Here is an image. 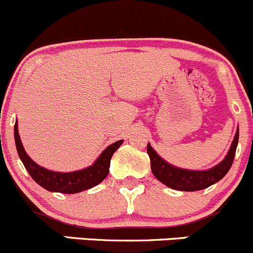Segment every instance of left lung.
<instances>
[{
	"mask_svg": "<svg viewBox=\"0 0 253 253\" xmlns=\"http://www.w3.org/2000/svg\"><path fill=\"white\" fill-rule=\"evenodd\" d=\"M237 142H239V129L236 131L230 149L223 162H220L211 169L203 170V171L180 169V168L169 164L157 154V152L150 147L149 143L147 145V153L150 158L152 172L160 182L167 185L168 187H171L172 190L191 192V191L205 190L213 183L218 182L228 174L233 165L234 158H235Z\"/></svg>",
	"mask_w": 253,
	"mask_h": 253,
	"instance_id": "1",
	"label": "left lung"
}]
</instances>
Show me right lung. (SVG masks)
Here are the masks:
<instances>
[{
	"label": "right lung",
	"instance_id": "1",
	"mask_svg": "<svg viewBox=\"0 0 253 253\" xmlns=\"http://www.w3.org/2000/svg\"><path fill=\"white\" fill-rule=\"evenodd\" d=\"M14 141H16L18 155L33 180L50 192L68 193V195L89 190L100 183L109 174L112 154L119 149L120 145L124 142L121 139V141L112 143L99 155L93 165L85 168V169L72 172H57L45 169L30 159V157L23 148L19 133H18L17 122L14 125Z\"/></svg>",
	"mask_w": 253,
	"mask_h": 253
}]
</instances>
